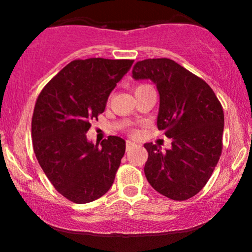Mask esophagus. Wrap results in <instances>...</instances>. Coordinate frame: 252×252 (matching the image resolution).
Wrapping results in <instances>:
<instances>
[{
    "label": "esophagus",
    "mask_w": 252,
    "mask_h": 252,
    "mask_svg": "<svg viewBox=\"0 0 252 252\" xmlns=\"http://www.w3.org/2000/svg\"><path fill=\"white\" fill-rule=\"evenodd\" d=\"M126 150H129L130 148H132V147H134V146H135V143H134V142H132V141H126Z\"/></svg>",
    "instance_id": "34e87169"
}]
</instances>
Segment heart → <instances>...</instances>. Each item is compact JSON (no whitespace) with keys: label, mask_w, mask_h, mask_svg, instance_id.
<instances>
[{"label":"heart","mask_w":252,"mask_h":252,"mask_svg":"<svg viewBox=\"0 0 252 252\" xmlns=\"http://www.w3.org/2000/svg\"><path fill=\"white\" fill-rule=\"evenodd\" d=\"M147 88H150L149 85H146V84H142V85H137L135 88V91H138V90H142V89H147Z\"/></svg>","instance_id":"heart-1"}]
</instances>
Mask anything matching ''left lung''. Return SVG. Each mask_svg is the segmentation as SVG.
<instances>
[{"mask_svg": "<svg viewBox=\"0 0 252 252\" xmlns=\"http://www.w3.org/2000/svg\"><path fill=\"white\" fill-rule=\"evenodd\" d=\"M132 78L150 79L156 85L158 128L172 140V148L166 150L144 144L147 180L167 198L187 200L206 185L221 155V104L209 84L167 58L137 62Z\"/></svg>", "mask_w": 252, "mask_h": 252, "instance_id": "obj_1", "label": "left lung"}]
</instances>
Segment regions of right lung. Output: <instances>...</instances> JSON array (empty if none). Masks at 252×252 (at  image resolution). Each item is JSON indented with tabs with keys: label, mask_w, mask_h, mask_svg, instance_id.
<instances>
[{
	"label": "right lung",
	"mask_w": 252,
	"mask_h": 252,
	"mask_svg": "<svg viewBox=\"0 0 252 252\" xmlns=\"http://www.w3.org/2000/svg\"><path fill=\"white\" fill-rule=\"evenodd\" d=\"M134 60L90 58L66 65L37 97L33 149L43 172L60 194L77 204L105 194L126 153V141L109 136L100 146L88 141L116 84Z\"/></svg>",
	"instance_id": "1"
}]
</instances>
